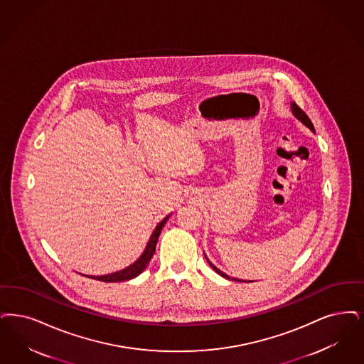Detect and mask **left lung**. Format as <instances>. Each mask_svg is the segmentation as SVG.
Returning <instances> with one entry per match:
<instances>
[{
  "instance_id": "8db88e82",
  "label": "left lung",
  "mask_w": 364,
  "mask_h": 364,
  "mask_svg": "<svg viewBox=\"0 0 364 364\" xmlns=\"http://www.w3.org/2000/svg\"><path fill=\"white\" fill-rule=\"evenodd\" d=\"M291 108H292V112H294V115H295V117H298V119H299L305 126H307L310 130L314 131V126H313L311 120L309 119V117L306 115L305 112H304V111H302V109H301L295 102H292V104H291ZM208 264L213 267V269H214L217 274H219L220 277H226V279H230L228 275H225L222 271H219L218 268H217V267H214L211 262H208ZM233 280H237V279H233ZM240 282H247V280H240Z\"/></svg>"
}]
</instances>
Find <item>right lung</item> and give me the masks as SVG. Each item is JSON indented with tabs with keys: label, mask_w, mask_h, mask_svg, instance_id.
Listing matches in <instances>:
<instances>
[{
	"label": "right lung",
	"mask_w": 364,
	"mask_h": 364,
	"mask_svg": "<svg viewBox=\"0 0 364 364\" xmlns=\"http://www.w3.org/2000/svg\"><path fill=\"white\" fill-rule=\"evenodd\" d=\"M166 218L162 219L160 223L157 225V228L154 229V232L150 237V241L146 247V250L144 252V255L134 262L130 267L115 272V274H109V275H104V277H87L90 279H96V280H100V282H107V283H114V282H126V280H130L132 277H138L144 269L146 268V265L150 262V259L153 257L154 252H156V245H157V240H159V235H160L161 230L166 222ZM85 277V275H84Z\"/></svg>",
	"instance_id": "1"
}]
</instances>
